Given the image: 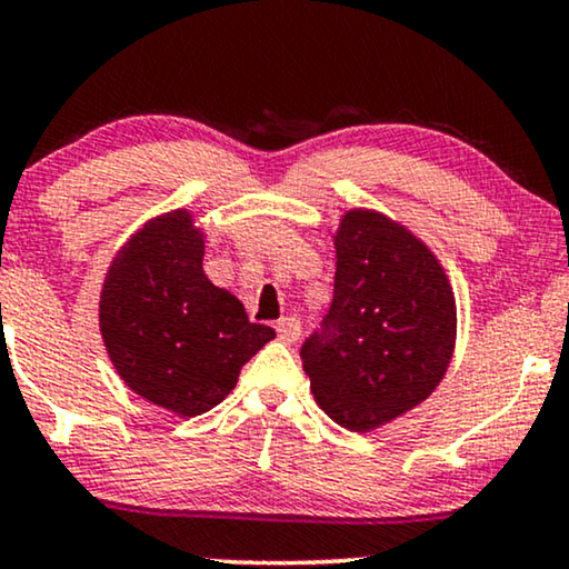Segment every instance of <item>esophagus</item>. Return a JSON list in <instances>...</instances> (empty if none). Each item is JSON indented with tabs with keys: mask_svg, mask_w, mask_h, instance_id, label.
Instances as JSON below:
<instances>
[{
	"mask_svg": "<svg viewBox=\"0 0 569 569\" xmlns=\"http://www.w3.org/2000/svg\"><path fill=\"white\" fill-rule=\"evenodd\" d=\"M276 330H278V338L283 343H293L297 341V338L301 336V326H299V320L297 318H283V320H278L276 322Z\"/></svg>",
	"mask_w": 569,
	"mask_h": 569,
	"instance_id": "obj_1",
	"label": "esophagus"
}]
</instances>
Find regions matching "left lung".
Returning a JSON list of instances; mask_svg holds the SVG:
<instances>
[{
  "mask_svg": "<svg viewBox=\"0 0 569 569\" xmlns=\"http://www.w3.org/2000/svg\"><path fill=\"white\" fill-rule=\"evenodd\" d=\"M333 247V301L301 359L330 420L370 433L443 380L457 343L455 289L433 251L383 212H343Z\"/></svg>",
  "mask_w": 569,
  "mask_h": 569,
  "instance_id": "8db88e82",
  "label": "left lung"
}]
</instances>
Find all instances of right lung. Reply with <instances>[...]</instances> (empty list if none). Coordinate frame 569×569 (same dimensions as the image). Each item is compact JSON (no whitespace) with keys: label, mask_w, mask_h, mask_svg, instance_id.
Segmentation results:
<instances>
[{"label":"right lung","mask_w":569,"mask_h":569,"mask_svg":"<svg viewBox=\"0 0 569 569\" xmlns=\"http://www.w3.org/2000/svg\"><path fill=\"white\" fill-rule=\"evenodd\" d=\"M204 231L189 210L143 222L118 249L99 293L112 368L141 399L178 417L218 407L276 330L249 322L201 268Z\"/></svg>","instance_id":"add662e5"}]
</instances>
